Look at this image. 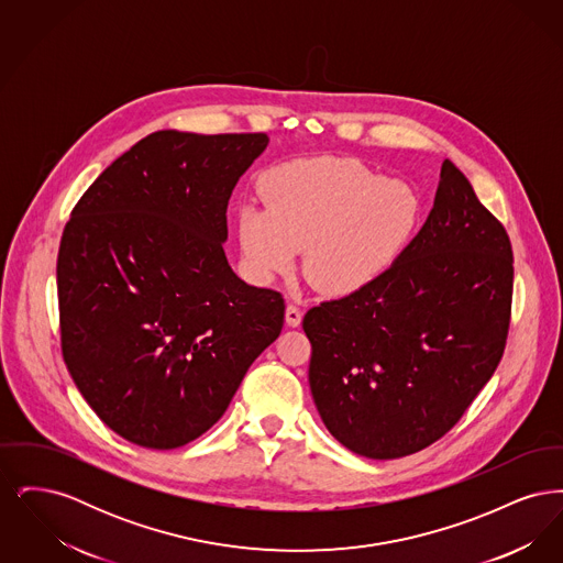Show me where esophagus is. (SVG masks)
I'll return each instance as SVG.
<instances>
[{"label": "esophagus", "instance_id": "obj_1", "mask_svg": "<svg viewBox=\"0 0 563 563\" xmlns=\"http://www.w3.org/2000/svg\"><path fill=\"white\" fill-rule=\"evenodd\" d=\"M301 317H303V314H301V310H299L295 303H289V306H287V310H285V319H287V324H289V327H297V324L301 322Z\"/></svg>", "mask_w": 563, "mask_h": 563}]
</instances>
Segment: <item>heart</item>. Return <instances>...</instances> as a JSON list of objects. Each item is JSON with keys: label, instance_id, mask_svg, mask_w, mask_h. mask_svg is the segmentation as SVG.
<instances>
[{"label": "heart", "instance_id": "heart-1", "mask_svg": "<svg viewBox=\"0 0 563 563\" xmlns=\"http://www.w3.org/2000/svg\"><path fill=\"white\" fill-rule=\"evenodd\" d=\"M268 207L239 213L242 255L260 280L285 276L303 251L306 278L329 295L374 285L411 239L420 202L361 162H289L272 170Z\"/></svg>", "mask_w": 563, "mask_h": 563}]
</instances>
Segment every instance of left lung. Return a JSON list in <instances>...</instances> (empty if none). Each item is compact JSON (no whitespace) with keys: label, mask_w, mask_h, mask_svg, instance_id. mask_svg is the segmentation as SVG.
<instances>
[{"label":"left lung","mask_w":563,"mask_h":563,"mask_svg":"<svg viewBox=\"0 0 563 563\" xmlns=\"http://www.w3.org/2000/svg\"><path fill=\"white\" fill-rule=\"evenodd\" d=\"M512 249L450 161L427 223L374 285L303 317L310 390L354 454L395 460L454 429L509 338Z\"/></svg>","instance_id":"obj_1"}]
</instances>
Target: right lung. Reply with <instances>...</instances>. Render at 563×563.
<instances>
[{"instance_id":"add662e5","label":"right lung","mask_w":563,"mask_h":563,"mask_svg":"<svg viewBox=\"0 0 563 563\" xmlns=\"http://www.w3.org/2000/svg\"><path fill=\"white\" fill-rule=\"evenodd\" d=\"M264 133L147 134L84 191L56 260L60 350L109 429L175 450L223 416L285 299L225 260L228 200Z\"/></svg>"}]
</instances>
